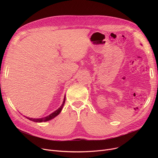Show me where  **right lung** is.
I'll return each instance as SVG.
<instances>
[{
  "instance_id": "add662e5",
  "label": "right lung",
  "mask_w": 158,
  "mask_h": 158,
  "mask_svg": "<svg viewBox=\"0 0 158 158\" xmlns=\"http://www.w3.org/2000/svg\"><path fill=\"white\" fill-rule=\"evenodd\" d=\"M65 97H66L64 95L63 103H62L61 106L59 107V108H58L57 110H56L55 111H54L53 113H52L51 114L47 116V117H43V118H29V117H26V116H25V117L27 118L29 120L35 122H47V121H48V120H51L53 119L54 118H55L56 117H57V116L61 113V111L63 109V106L64 104V102H65Z\"/></svg>"
}]
</instances>
